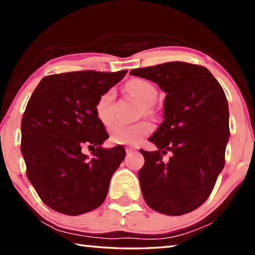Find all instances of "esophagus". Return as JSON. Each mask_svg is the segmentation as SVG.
<instances>
[{
	"instance_id": "esophagus-1",
	"label": "esophagus",
	"mask_w": 255,
	"mask_h": 255,
	"mask_svg": "<svg viewBox=\"0 0 255 255\" xmlns=\"http://www.w3.org/2000/svg\"><path fill=\"white\" fill-rule=\"evenodd\" d=\"M136 150V148H133V147H126V153L127 154H130V153H133Z\"/></svg>"
}]
</instances>
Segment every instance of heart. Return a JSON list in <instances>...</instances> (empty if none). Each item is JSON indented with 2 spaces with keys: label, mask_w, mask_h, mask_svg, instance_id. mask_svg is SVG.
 Masks as SVG:
<instances>
[{
  "label": "heart",
  "mask_w": 255,
  "mask_h": 255,
  "mask_svg": "<svg viewBox=\"0 0 255 255\" xmlns=\"http://www.w3.org/2000/svg\"><path fill=\"white\" fill-rule=\"evenodd\" d=\"M127 91L139 100L144 106H150L156 99L157 92L153 84L140 79H132L126 84ZM115 98L112 89L107 90L98 98L94 106L98 119L103 125H110L114 120L111 114V105ZM153 130V125L149 122H140L132 125L117 124L110 129V138L115 144L136 145L145 136L149 135Z\"/></svg>",
  "instance_id": "heart-1"
}]
</instances>
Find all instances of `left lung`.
Instances as JSON below:
<instances>
[{
    "instance_id": "1",
    "label": "left lung",
    "mask_w": 255,
    "mask_h": 255,
    "mask_svg": "<svg viewBox=\"0 0 255 255\" xmlns=\"http://www.w3.org/2000/svg\"><path fill=\"white\" fill-rule=\"evenodd\" d=\"M153 81L166 93L164 120L148 138L157 146L146 152L138 172L150 208L169 216L197 209L208 199L225 165L230 112L225 92L206 67L170 62L130 71ZM172 153L169 161L162 156Z\"/></svg>"
}]
</instances>
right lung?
Here are the masks:
<instances>
[{
	"label": "right lung",
	"instance_id": "right-lung-1",
	"mask_svg": "<svg viewBox=\"0 0 255 255\" xmlns=\"http://www.w3.org/2000/svg\"><path fill=\"white\" fill-rule=\"evenodd\" d=\"M80 71L45 76L30 97L21 122V153L27 176L49 208L77 216L105 201L126 150L105 149L109 135L98 119V98L126 75ZM84 145L93 149L88 159Z\"/></svg>",
	"mask_w": 255,
	"mask_h": 255
}]
</instances>
